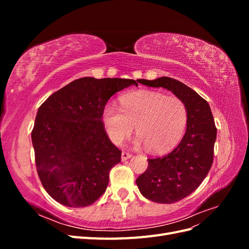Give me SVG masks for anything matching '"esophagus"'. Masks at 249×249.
I'll list each match as a JSON object with an SVG mask.
<instances>
[{"label":"esophagus","mask_w":249,"mask_h":249,"mask_svg":"<svg viewBox=\"0 0 249 249\" xmlns=\"http://www.w3.org/2000/svg\"><path fill=\"white\" fill-rule=\"evenodd\" d=\"M131 157H132V154L129 153V152H123L122 153V160L123 161H126L127 159H130Z\"/></svg>","instance_id":"esophagus-1"}]
</instances>
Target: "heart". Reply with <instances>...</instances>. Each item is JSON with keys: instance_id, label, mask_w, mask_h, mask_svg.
<instances>
[{"instance_id": "b5f03b06", "label": "heart", "mask_w": 249, "mask_h": 249, "mask_svg": "<svg viewBox=\"0 0 249 249\" xmlns=\"http://www.w3.org/2000/svg\"><path fill=\"white\" fill-rule=\"evenodd\" d=\"M122 108L107 104L102 119L110 140L115 144L130 136L136 125L137 144H145L152 153H163L175 146L183 136L188 109L176 95L153 90H139L120 97Z\"/></svg>"}]
</instances>
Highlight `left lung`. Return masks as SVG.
Wrapping results in <instances>:
<instances>
[{
	"label": "left lung",
	"instance_id": "8db88e82",
	"mask_svg": "<svg viewBox=\"0 0 249 249\" xmlns=\"http://www.w3.org/2000/svg\"><path fill=\"white\" fill-rule=\"evenodd\" d=\"M139 83L163 87L183 100L188 109L184 137L172 152L149 158L146 170L136 184L145 198L159 203H173L187 197L198 188L213 163L217 129L206 100L193 89L168 77Z\"/></svg>",
	"mask_w": 249,
	"mask_h": 249
}]
</instances>
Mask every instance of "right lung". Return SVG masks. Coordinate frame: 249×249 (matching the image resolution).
Segmentation results:
<instances>
[{
    "mask_svg": "<svg viewBox=\"0 0 249 249\" xmlns=\"http://www.w3.org/2000/svg\"><path fill=\"white\" fill-rule=\"evenodd\" d=\"M138 81L81 78L49 96L32 130L36 169L52 198L71 208L92 205L122 160L102 120L110 97Z\"/></svg>",
    "mask_w": 249,
    "mask_h": 249,
    "instance_id": "add662e5",
    "label": "right lung"
}]
</instances>
